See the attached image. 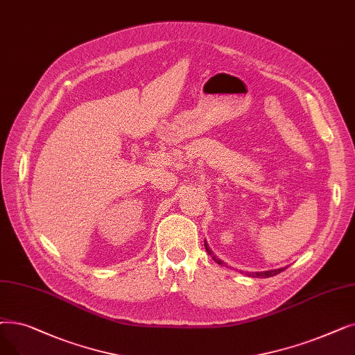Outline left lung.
I'll list each match as a JSON object with an SVG mask.
<instances>
[{
  "label": "left lung",
  "instance_id": "1",
  "mask_svg": "<svg viewBox=\"0 0 355 355\" xmlns=\"http://www.w3.org/2000/svg\"><path fill=\"white\" fill-rule=\"evenodd\" d=\"M205 246H206V251H207V254H209V255H211V258L216 261V263L222 266L223 263H222L220 259H218V258H216V257L213 255V252L210 251V248L207 246V243H205ZM282 271H283V268H279V270H270V271H263V272H255L254 275H257V277H272V275L279 274V272H282Z\"/></svg>",
  "mask_w": 355,
  "mask_h": 355
}]
</instances>
